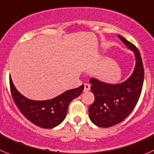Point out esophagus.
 Masks as SVG:
<instances>
[{"instance_id":"esophagus-1","label":"esophagus","mask_w":154,"mask_h":154,"mask_svg":"<svg viewBox=\"0 0 154 154\" xmlns=\"http://www.w3.org/2000/svg\"><path fill=\"white\" fill-rule=\"evenodd\" d=\"M89 89H90V85L88 84V83H85L84 89H83V91H84V92H88Z\"/></svg>"}]
</instances>
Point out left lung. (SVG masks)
<instances>
[{"label":"left lung","mask_w":154,"mask_h":154,"mask_svg":"<svg viewBox=\"0 0 154 154\" xmlns=\"http://www.w3.org/2000/svg\"><path fill=\"white\" fill-rule=\"evenodd\" d=\"M118 37L128 48L133 50L136 63L131 77L120 84L90 80L95 101L89 106V114L91 121L99 127L108 128L124 120L136 106L142 90L144 71L139 50L124 37Z\"/></svg>","instance_id":"obj_1"}]
</instances>
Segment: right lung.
Listing matches in <instances>:
<instances>
[{
    "label": "right lung",
    "mask_w": 154,
    "mask_h": 154,
    "mask_svg": "<svg viewBox=\"0 0 154 154\" xmlns=\"http://www.w3.org/2000/svg\"><path fill=\"white\" fill-rule=\"evenodd\" d=\"M10 87L15 104L27 119L36 126L51 129L63 121L70 102L81 94L84 85L66 91L59 96L47 101H34L25 98L18 92L10 77Z\"/></svg>",
    "instance_id": "1"
}]
</instances>
